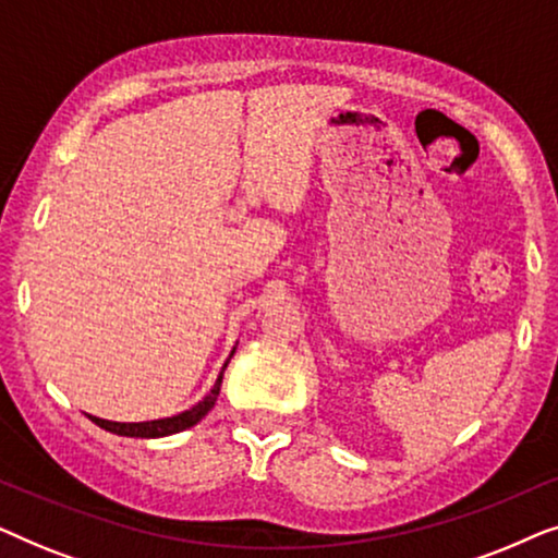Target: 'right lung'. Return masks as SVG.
<instances>
[{
  "instance_id": "add662e5",
  "label": "right lung",
  "mask_w": 558,
  "mask_h": 558,
  "mask_svg": "<svg viewBox=\"0 0 558 558\" xmlns=\"http://www.w3.org/2000/svg\"><path fill=\"white\" fill-rule=\"evenodd\" d=\"M235 348H239V340H235L231 355L226 357L223 368H220L216 384H213L210 391L205 393L203 399L197 401L195 407H190L187 411H180V414L165 416V418H151V422H109V418H98V416H88V418L106 432L119 434V437H136V439H159V437H170V434H178L182 429H190V426H195L205 414H208L213 407H216L218 393H220V384H223V373L228 368V363H231Z\"/></svg>"
}]
</instances>
